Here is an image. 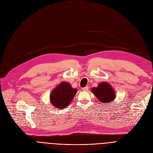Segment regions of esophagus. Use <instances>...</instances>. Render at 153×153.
<instances>
[{"mask_svg":"<svg viewBox=\"0 0 153 153\" xmlns=\"http://www.w3.org/2000/svg\"><path fill=\"white\" fill-rule=\"evenodd\" d=\"M82 89V91H88V89H89V87L86 86V87H83Z\"/></svg>","mask_w":153,"mask_h":153,"instance_id":"esophagus-1","label":"esophagus"}]
</instances>
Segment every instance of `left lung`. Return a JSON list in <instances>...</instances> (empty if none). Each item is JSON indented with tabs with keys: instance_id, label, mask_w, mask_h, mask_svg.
Segmentation results:
<instances>
[{
	"instance_id": "left-lung-1",
	"label": "left lung",
	"mask_w": 153,
	"mask_h": 153,
	"mask_svg": "<svg viewBox=\"0 0 153 153\" xmlns=\"http://www.w3.org/2000/svg\"><path fill=\"white\" fill-rule=\"evenodd\" d=\"M91 91L100 102L109 104L116 97L115 91L110 84L107 82L99 84L97 87H92Z\"/></svg>"
}]
</instances>
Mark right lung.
<instances>
[{"mask_svg":"<svg viewBox=\"0 0 153 153\" xmlns=\"http://www.w3.org/2000/svg\"><path fill=\"white\" fill-rule=\"evenodd\" d=\"M77 92V90L73 89L69 82H61L51 91L50 102L56 108L64 109L69 105Z\"/></svg>","mask_w":153,"mask_h":153,"instance_id":"add662e5","label":"right lung"}]
</instances>
